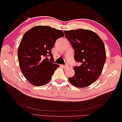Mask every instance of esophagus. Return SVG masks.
I'll return each instance as SVG.
<instances>
[{"instance_id": "34e87169", "label": "esophagus", "mask_w": 122, "mask_h": 122, "mask_svg": "<svg viewBox=\"0 0 122 122\" xmlns=\"http://www.w3.org/2000/svg\"><path fill=\"white\" fill-rule=\"evenodd\" d=\"M62 66L63 68H68V67H69L68 64H66V65H64V66L63 65V66Z\"/></svg>"}]
</instances>
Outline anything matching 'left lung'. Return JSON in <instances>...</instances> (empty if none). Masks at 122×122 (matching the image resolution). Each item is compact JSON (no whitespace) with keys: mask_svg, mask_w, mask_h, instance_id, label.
<instances>
[{"mask_svg":"<svg viewBox=\"0 0 122 122\" xmlns=\"http://www.w3.org/2000/svg\"><path fill=\"white\" fill-rule=\"evenodd\" d=\"M66 37L74 50V60L80 66H74L75 74L69 77L74 86L84 87L97 81L106 61L104 44L97 33L79 29L64 31Z\"/></svg>","mask_w":122,"mask_h":122,"instance_id":"8db88e82","label":"left lung"}]
</instances>
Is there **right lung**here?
<instances>
[{
	"instance_id": "obj_1",
	"label": "right lung",
	"mask_w": 122,
	"mask_h": 122,
	"mask_svg": "<svg viewBox=\"0 0 122 122\" xmlns=\"http://www.w3.org/2000/svg\"><path fill=\"white\" fill-rule=\"evenodd\" d=\"M63 36L61 30L46 25L33 27L23 36L18 50V61L23 75L31 84L40 86L50 81L59 66L53 63L51 49Z\"/></svg>"
}]
</instances>
